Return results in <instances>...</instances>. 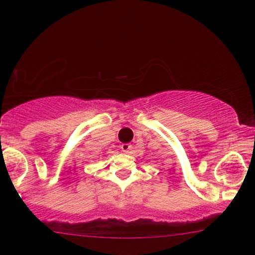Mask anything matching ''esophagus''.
Segmentation results:
<instances>
[{
    "instance_id": "esophagus-1",
    "label": "esophagus",
    "mask_w": 255,
    "mask_h": 255,
    "mask_svg": "<svg viewBox=\"0 0 255 255\" xmlns=\"http://www.w3.org/2000/svg\"><path fill=\"white\" fill-rule=\"evenodd\" d=\"M121 150L124 151V153H126V154H127V153H130V150H131V146H130L129 143H124V144H122V146H121Z\"/></svg>"
}]
</instances>
